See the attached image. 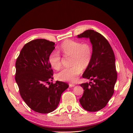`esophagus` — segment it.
I'll use <instances>...</instances> for the list:
<instances>
[{
	"label": "esophagus",
	"instance_id": "obj_1",
	"mask_svg": "<svg viewBox=\"0 0 133 133\" xmlns=\"http://www.w3.org/2000/svg\"><path fill=\"white\" fill-rule=\"evenodd\" d=\"M69 86L70 87H74L75 84H73V83H69Z\"/></svg>",
	"mask_w": 133,
	"mask_h": 133
}]
</instances>
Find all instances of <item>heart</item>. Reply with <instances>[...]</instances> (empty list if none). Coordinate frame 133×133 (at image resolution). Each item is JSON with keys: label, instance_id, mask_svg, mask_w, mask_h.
Segmentation results:
<instances>
[{"label": "heart", "instance_id": "1", "mask_svg": "<svg viewBox=\"0 0 133 133\" xmlns=\"http://www.w3.org/2000/svg\"><path fill=\"white\" fill-rule=\"evenodd\" d=\"M61 51L65 56H71L72 66L64 68L58 72L56 78L61 81L75 82L82 71L83 68L89 66L92 59V47L87 42L66 40L62 43ZM49 62L52 67L58 70L62 66V56L58 51H54L49 56Z\"/></svg>", "mask_w": 133, "mask_h": 133}]
</instances>
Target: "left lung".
Returning <instances> with one entry per match:
<instances>
[{
	"label": "left lung",
	"mask_w": 133,
	"mask_h": 133,
	"mask_svg": "<svg viewBox=\"0 0 133 133\" xmlns=\"http://www.w3.org/2000/svg\"><path fill=\"white\" fill-rule=\"evenodd\" d=\"M78 38H89L93 49L92 61L82 75L93 82L81 84L84 92L79 102L87 111H99L107 105L114 92L117 79L114 54L107 39L94 30H86Z\"/></svg>",
	"instance_id": "8db88e82"
}]
</instances>
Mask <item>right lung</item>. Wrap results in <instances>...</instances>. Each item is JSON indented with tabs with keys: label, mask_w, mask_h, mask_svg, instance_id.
<instances>
[{
	"label": "right lung",
	"mask_w": 133,
	"mask_h": 133,
	"mask_svg": "<svg viewBox=\"0 0 133 133\" xmlns=\"http://www.w3.org/2000/svg\"><path fill=\"white\" fill-rule=\"evenodd\" d=\"M55 43L38 39L28 42L22 48L15 63V81L21 97L34 111L42 114L57 107L61 95L69 84L61 81L53 83V70L49 62ZM50 84L46 87L45 84Z\"/></svg>",
	"instance_id": "obj_1"
}]
</instances>
